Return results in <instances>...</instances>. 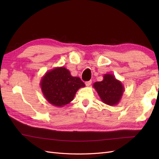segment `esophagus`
<instances>
[{"label":"esophagus","mask_w":159,"mask_h":159,"mask_svg":"<svg viewBox=\"0 0 159 159\" xmlns=\"http://www.w3.org/2000/svg\"><path fill=\"white\" fill-rule=\"evenodd\" d=\"M91 84H92V80H89V81L85 82V85L87 87H89Z\"/></svg>","instance_id":"esophagus-1"}]
</instances>
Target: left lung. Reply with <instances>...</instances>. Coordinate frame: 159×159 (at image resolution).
Listing matches in <instances>:
<instances>
[{"label": "left lung", "instance_id": "8db88e82", "mask_svg": "<svg viewBox=\"0 0 159 159\" xmlns=\"http://www.w3.org/2000/svg\"><path fill=\"white\" fill-rule=\"evenodd\" d=\"M93 87L102 102L109 106L117 105L124 92L122 83L111 74H104L102 81L94 83Z\"/></svg>", "mask_w": 159, "mask_h": 159}]
</instances>
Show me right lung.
Returning <instances> with one entry per match:
<instances>
[{"mask_svg": "<svg viewBox=\"0 0 159 159\" xmlns=\"http://www.w3.org/2000/svg\"><path fill=\"white\" fill-rule=\"evenodd\" d=\"M85 86L79 77L72 76L64 67H57L48 71L40 81L46 100L58 107H62L72 101L77 91Z\"/></svg>", "mask_w": 159, "mask_h": 159, "instance_id": "right-lung-1", "label": "right lung"}]
</instances>
